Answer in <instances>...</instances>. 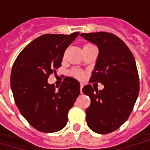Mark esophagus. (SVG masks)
I'll return each instance as SVG.
<instances>
[{"instance_id":"esophagus-1","label":"esophagus","mask_w":150,"mask_h":150,"mask_svg":"<svg viewBox=\"0 0 150 150\" xmlns=\"http://www.w3.org/2000/svg\"><path fill=\"white\" fill-rule=\"evenodd\" d=\"M83 84H80V92L83 93Z\"/></svg>"}]
</instances>
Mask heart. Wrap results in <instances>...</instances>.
I'll return each instance as SVG.
<instances>
[{
  "label": "heart",
  "instance_id": "obj_1",
  "mask_svg": "<svg viewBox=\"0 0 150 150\" xmlns=\"http://www.w3.org/2000/svg\"><path fill=\"white\" fill-rule=\"evenodd\" d=\"M91 45H89V44H88V45H85L83 47H88V46H91ZM73 74H74V75H75L76 77H80L81 76V73L79 71H73Z\"/></svg>",
  "mask_w": 150,
  "mask_h": 150
}]
</instances>
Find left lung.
Masks as SVG:
<instances>
[{
	"label": "left lung",
	"instance_id": "8db88e82",
	"mask_svg": "<svg viewBox=\"0 0 150 150\" xmlns=\"http://www.w3.org/2000/svg\"><path fill=\"white\" fill-rule=\"evenodd\" d=\"M80 36L99 49L90 82L104 85L100 91L90 84L83 88V92L91 99L86 109L87 124L96 133H109L128 120L138 96L135 59L125 43L114 34L98 32Z\"/></svg>",
	"mask_w": 150,
	"mask_h": 150
}]
</instances>
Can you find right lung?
<instances>
[{
	"instance_id": "add662e5",
	"label": "right lung",
	"mask_w": 150,
	"mask_h": 150,
	"mask_svg": "<svg viewBox=\"0 0 150 150\" xmlns=\"http://www.w3.org/2000/svg\"><path fill=\"white\" fill-rule=\"evenodd\" d=\"M79 35L44 34L22 50L12 68L10 86L21 114L34 129L54 132L67 123V113L80 93V84L71 77L58 88L47 79L62 63L65 50Z\"/></svg>"
}]
</instances>
